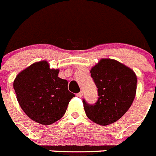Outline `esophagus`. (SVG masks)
Listing matches in <instances>:
<instances>
[{"label": "esophagus", "mask_w": 156, "mask_h": 156, "mask_svg": "<svg viewBox=\"0 0 156 156\" xmlns=\"http://www.w3.org/2000/svg\"><path fill=\"white\" fill-rule=\"evenodd\" d=\"M82 95H83V92L82 91H80L79 93L76 94V96L78 97V98H81V97H82Z\"/></svg>", "instance_id": "obj_1"}]
</instances>
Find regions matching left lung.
<instances>
[{"label": "left lung", "mask_w": 156, "mask_h": 156, "mask_svg": "<svg viewBox=\"0 0 156 156\" xmlns=\"http://www.w3.org/2000/svg\"><path fill=\"white\" fill-rule=\"evenodd\" d=\"M98 87L96 103L83 99L87 116L102 126L113 123L129 110L135 98L137 78L132 69L116 60L101 59L90 70Z\"/></svg>", "instance_id": "8db88e82"}]
</instances>
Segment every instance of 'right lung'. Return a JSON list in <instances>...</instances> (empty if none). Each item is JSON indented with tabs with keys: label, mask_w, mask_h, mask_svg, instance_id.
<instances>
[{
	"label": "right lung",
	"mask_w": 156,
	"mask_h": 156,
	"mask_svg": "<svg viewBox=\"0 0 156 156\" xmlns=\"http://www.w3.org/2000/svg\"><path fill=\"white\" fill-rule=\"evenodd\" d=\"M58 75V69H49L47 62L42 61L21 72L13 82L22 110L41 124H52L61 119L75 97L68 89V81Z\"/></svg>",
	"instance_id": "1"
}]
</instances>
